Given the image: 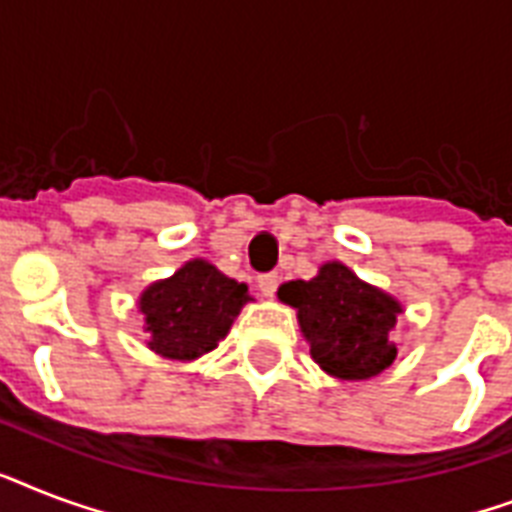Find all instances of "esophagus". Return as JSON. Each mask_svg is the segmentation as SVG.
<instances>
[{
	"instance_id": "1",
	"label": "esophagus",
	"mask_w": 512,
	"mask_h": 512,
	"mask_svg": "<svg viewBox=\"0 0 512 512\" xmlns=\"http://www.w3.org/2000/svg\"><path fill=\"white\" fill-rule=\"evenodd\" d=\"M257 287H260L265 297H273L276 295V287H279V276L276 273H263V276H257Z\"/></svg>"
}]
</instances>
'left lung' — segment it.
<instances>
[{
    "label": "left lung",
    "instance_id": "8db88e82",
    "mask_svg": "<svg viewBox=\"0 0 512 512\" xmlns=\"http://www.w3.org/2000/svg\"><path fill=\"white\" fill-rule=\"evenodd\" d=\"M279 300L295 308L311 358L332 377L369 380L393 364L398 348L390 332L401 303L348 265L324 263L311 281L281 284Z\"/></svg>",
    "mask_w": 512,
    "mask_h": 512
}]
</instances>
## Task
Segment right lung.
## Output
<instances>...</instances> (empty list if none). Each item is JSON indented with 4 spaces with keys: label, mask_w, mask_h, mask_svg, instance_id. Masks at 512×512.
<instances>
[{
    "label": "right lung",
    "mask_w": 512,
    "mask_h": 512,
    "mask_svg": "<svg viewBox=\"0 0 512 512\" xmlns=\"http://www.w3.org/2000/svg\"><path fill=\"white\" fill-rule=\"evenodd\" d=\"M249 300L247 284L228 279L207 260H191L140 295L148 348L175 361L204 356L228 335Z\"/></svg>",
    "instance_id": "right-lung-1"
}]
</instances>
